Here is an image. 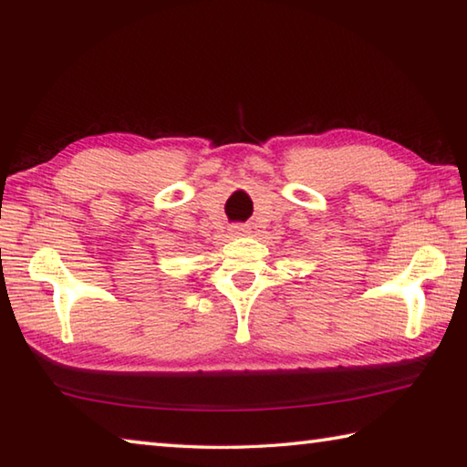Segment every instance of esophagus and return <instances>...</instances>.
<instances>
[{"label":"esophagus","instance_id":"34e87169","mask_svg":"<svg viewBox=\"0 0 467 467\" xmlns=\"http://www.w3.org/2000/svg\"><path fill=\"white\" fill-rule=\"evenodd\" d=\"M231 233H233V236H244L251 233V228L247 224H236V226H233Z\"/></svg>","mask_w":467,"mask_h":467}]
</instances>
